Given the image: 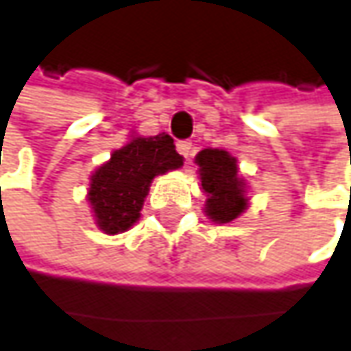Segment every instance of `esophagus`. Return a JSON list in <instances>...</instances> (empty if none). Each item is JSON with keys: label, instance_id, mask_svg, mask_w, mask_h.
<instances>
[{"label": "esophagus", "instance_id": "1", "mask_svg": "<svg viewBox=\"0 0 351 351\" xmlns=\"http://www.w3.org/2000/svg\"><path fill=\"white\" fill-rule=\"evenodd\" d=\"M176 150H178L180 156L189 158V156L193 154V143H191V141H178V143H176Z\"/></svg>", "mask_w": 351, "mask_h": 351}]
</instances>
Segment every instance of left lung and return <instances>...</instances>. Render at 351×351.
Returning <instances> with one entry per match:
<instances>
[{
  "mask_svg": "<svg viewBox=\"0 0 351 351\" xmlns=\"http://www.w3.org/2000/svg\"><path fill=\"white\" fill-rule=\"evenodd\" d=\"M201 184L207 193L205 213L217 223H231L247 208L243 180L237 175V160L219 148H205L197 154Z\"/></svg>",
  "mask_w": 351,
  "mask_h": 351,
  "instance_id": "obj_1",
  "label": "left lung"
}]
</instances>
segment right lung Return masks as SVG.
<instances>
[{"mask_svg":"<svg viewBox=\"0 0 351 351\" xmlns=\"http://www.w3.org/2000/svg\"><path fill=\"white\" fill-rule=\"evenodd\" d=\"M180 165L182 156L169 134L138 136L114 150L110 160L92 175L88 191L98 227L108 235L130 229L141 217L152 178Z\"/></svg>","mask_w":351,"mask_h":351,"instance_id":"add662e5","label":"right lung"}]
</instances>
